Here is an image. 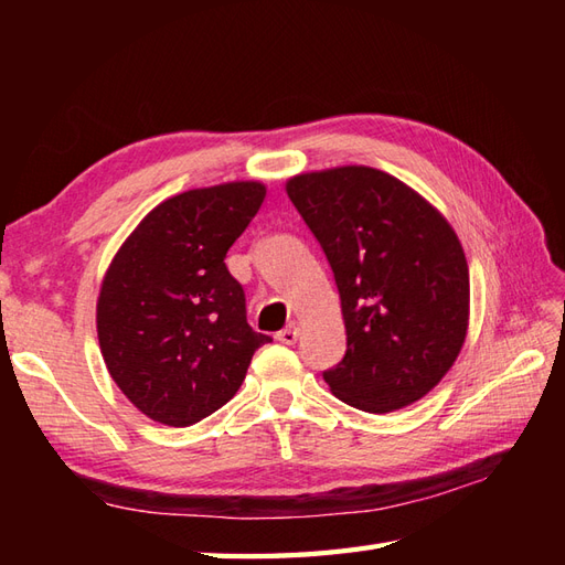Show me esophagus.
<instances>
[{"label": "esophagus", "instance_id": "34e87169", "mask_svg": "<svg viewBox=\"0 0 565 565\" xmlns=\"http://www.w3.org/2000/svg\"><path fill=\"white\" fill-rule=\"evenodd\" d=\"M298 328L296 326H289V328H284V330H279L276 332V340H279L281 344H296L298 342Z\"/></svg>", "mask_w": 565, "mask_h": 565}]
</instances>
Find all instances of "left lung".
Segmentation results:
<instances>
[{"label": "left lung", "mask_w": 565, "mask_h": 565, "mask_svg": "<svg viewBox=\"0 0 565 565\" xmlns=\"http://www.w3.org/2000/svg\"><path fill=\"white\" fill-rule=\"evenodd\" d=\"M286 194L332 267L347 352L322 371L364 413L423 398L459 356L468 330V264L447 218L401 179L350 164L296 174Z\"/></svg>", "instance_id": "8db88e82"}]
</instances>
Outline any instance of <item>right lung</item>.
I'll use <instances>...</instances> for the list:
<instances>
[{"label": "right lung", "instance_id": "obj_1", "mask_svg": "<svg viewBox=\"0 0 565 565\" xmlns=\"http://www.w3.org/2000/svg\"><path fill=\"white\" fill-rule=\"evenodd\" d=\"M267 189L227 182L162 201L116 252L97 301L102 356L142 415L170 427L209 417L243 386L271 338L247 326L225 255Z\"/></svg>", "mask_w": 565, "mask_h": 565}]
</instances>
